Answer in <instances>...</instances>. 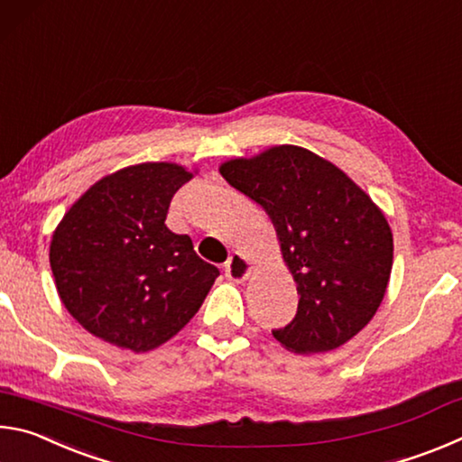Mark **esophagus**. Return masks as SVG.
Masks as SVG:
<instances>
[{"mask_svg":"<svg viewBox=\"0 0 462 462\" xmlns=\"http://www.w3.org/2000/svg\"><path fill=\"white\" fill-rule=\"evenodd\" d=\"M224 271H226V277L234 281V283H242V281L248 279L253 267H250L248 259H245V256L238 254V253H234L230 259L226 261Z\"/></svg>","mask_w":462,"mask_h":462,"instance_id":"esophagus-1","label":"esophagus"}]
</instances>
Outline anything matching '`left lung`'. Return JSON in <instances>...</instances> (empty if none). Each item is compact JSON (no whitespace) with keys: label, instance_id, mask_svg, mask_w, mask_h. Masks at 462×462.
<instances>
[{"label":"left lung","instance_id":"1","mask_svg":"<svg viewBox=\"0 0 462 462\" xmlns=\"http://www.w3.org/2000/svg\"><path fill=\"white\" fill-rule=\"evenodd\" d=\"M234 189L269 214L297 283V314L273 336L301 355L342 346L379 310L393 234L373 199L330 161L281 144L220 167Z\"/></svg>","mask_w":462,"mask_h":462}]
</instances>
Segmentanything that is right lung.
Segmentation results:
<instances>
[{
  "label": "right lung",
  "instance_id": "right-lung-1",
  "mask_svg": "<svg viewBox=\"0 0 462 462\" xmlns=\"http://www.w3.org/2000/svg\"><path fill=\"white\" fill-rule=\"evenodd\" d=\"M191 177L177 162H140L99 179L62 216L51 242L54 285L89 334L148 353L198 314L220 271L165 224Z\"/></svg>",
  "mask_w": 462,
  "mask_h": 462
}]
</instances>
